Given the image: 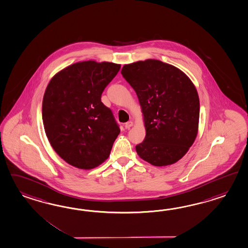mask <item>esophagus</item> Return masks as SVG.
I'll return each mask as SVG.
<instances>
[{"label":"esophagus","instance_id":"esophagus-1","mask_svg":"<svg viewBox=\"0 0 248 248\" xmlns=\"http://www.w3.org/2000/svg\"><path fill=\"white\" fill-rule=\"evenodd\" d=\"M132 126H133V122L132 121H127V123H125L124 127L126 129H129Z\"/></svg>","mask_w":248,"mask_h":248}]
</instances>
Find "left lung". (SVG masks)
I'll return each instance as SVG.
<instances>
[{
    "label": "left lung",
    "instance_id": "1",
    "mask_svg": "<svg viewBox=\"0 0 248 248\" xmlns=\"http://www.w3.org/2000/svg\"><path fill=\"white\" fill-rule=\"evenodd\" d=\"M121 75L144 115L146 138L136 146L138 155L155 166L176 163L197 136L200 100L194 84L177 67L155 59L125 64Z\"/></svg>",
    "mask_w": 248,
    "mask_h": 248
}]
</instances>
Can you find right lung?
Wrapping results in <instances>:
<instances>
[{"instance_id": "1", "label": "right lung", "mask_w": 248, "mask_h": 248, "mask_svg": "<svg viewBox=\"0 0 248 248\" xmlns=\"http://www.w3.org/2000/svg\"><path fill=\"white\" fill-rule=\"evenodd\" d=\"M120 69L109 62H78L48 83L42 102L45 132L69 165L88 170L108 158L121 129L101 97Z\"/></svg>"}]
</instances>
